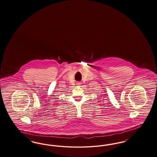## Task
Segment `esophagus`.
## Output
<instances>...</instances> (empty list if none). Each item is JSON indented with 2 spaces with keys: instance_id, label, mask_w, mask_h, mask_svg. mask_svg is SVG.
<instances>
[{
  "instance_id": "1",
  "label": "esophagus",
  "mask_w": 157,
  "mask_h": 157,
  "mask_svg": "<svg viewBox=\"0 0 157 157\" xmlns=\"http://www.w3.org/2000/svg\"><path fill=\"white\" fill-rule=\"evenodd\" d=\"M77 85H78V86H79V85H80V82H78L77 84Z\"/></svg>"
}]
</instances>
